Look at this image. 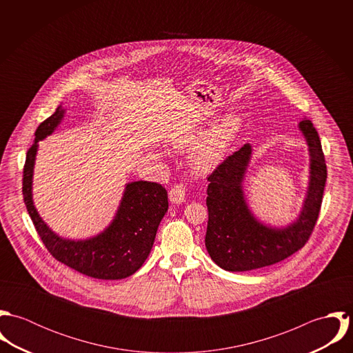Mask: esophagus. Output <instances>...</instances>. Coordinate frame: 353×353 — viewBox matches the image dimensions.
<instances>
[{
  "mask_svg": "<svg viewBox=\"0 0 353 353\" xmlns=\"http://www.w3.org/2000/svg\"><path fill=\"white\" fill-rule=\"evenodd\" d=\"M185 197H186V186L183 183H176L174 188H171L168 193L170 201L176 205L185 202Z\"/></svg>",
  "mask_w": 353,
  "mask_h": 353,
  "instance_id": "esophagus-1",
  "label": "esophagus"
}]
</instances>
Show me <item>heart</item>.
<instances>
[{
	"label": "heart",
	"mask_w": 353,
	"mask_h": 353,
	"mask_svg": "<svg viewBox=\"0 0 353 353\" xmlns=\"http://www.w3.org/2000/svg\"><path fill=\"white\" fill-rule=\"evenodd\" d=\"M239 128L241 119L236 115H230L205 133L203 137L201 136L203 134L202 126H189L175 133L171 139V144L175 148L185 150L199 141L190 153V167L196 174L203 175L219 165Z\"/></svg>",
	"instance_id": "b5f03b06"
}]
</instances>
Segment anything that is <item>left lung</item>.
<instances>
[{
	"label": "left lung",
	"mask_w": 353,
	"mask_h": 353,
	"mask_svg": "<svg viewBox=\"0 0 353 353\" xmlns=\"http://www.w3.org/2000/svg\"><path fill=\"white\" fill-rule=\"evenodd\" d=\"M299 128L310 150V186L299 219L287 228L261 224L248 208L242 182L252 156L249 144L225 157L208 175L205 246L220 268L228 272L265 268L288 258L308 242L321 212L327 168L311 121H302Z\"/></svg>",
	"instance_id": "obj_1"
}]
</instances>
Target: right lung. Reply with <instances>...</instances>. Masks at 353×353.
Here are the masks:
<instances>
[{
	"mask_svg": "<svg viewBox=\"0 0 353 353\" xmlns=\"http://www.w3.org/2000/svg\"><path fill=\"white\" fill-rule=\"evenodd\" d=\"M63 117V108L45 119L35 132L23 170V197L28 214L51 255L66 266L94 279L121 280L136 273L151 252L157 227L168 209L167 190L156 182L128 183L115 219L101 235L88 241H69L55 235L32 202V171L38 141L51 134Z\"/></svg>",
	"mask_w": 353,
	"mask_h": 353,
	"instance_id": "right-lung-1",
	"label": "right lung"
}]
</instances>
